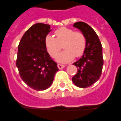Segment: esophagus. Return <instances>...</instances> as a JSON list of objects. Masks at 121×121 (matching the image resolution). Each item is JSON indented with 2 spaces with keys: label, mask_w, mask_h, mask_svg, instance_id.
Listing matches in <instances>:
<instances>
[{
  "label": "esophagus",
  "mask_w": 121,
  "mask_h": 121,
  "mask_svg": "<svg viewBox=\"0 0 121 121\" xmlns=\"http://www.w3.org/2000/svg\"><path fill=\"white\" fill-rule=\"evenodd\" d=\"M57 66H58V68H59V69H62V68H64L65 67V65H60V64H58V65H57Z\"/></svg>",
  "instance_id": "obj_1"
}]
</instances>
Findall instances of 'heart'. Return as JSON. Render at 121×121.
Segmentation results:
<instances>
[{"mask_svg":"<svg viewBox=\"0 0 121 121\" xmlns=\"http://www.w3.org/2000/svg\"><path fill=\"white\" fill-rule=\"evenodd\" d=\"M55 38L48 35L45 38V45L49 54L55 57L62 47L65 50L56 56L57 61L68 62L83 55L86 46V39L83 32L73 29L61 27L55 32Z\"/></svg>","mask_w":121,"mask_h":121,"instance_id":"1","label":"heart"}]
</instances>
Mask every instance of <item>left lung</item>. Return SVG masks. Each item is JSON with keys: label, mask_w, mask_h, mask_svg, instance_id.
Wrapping results in <instances>:
<instances>
[{"label": "left lung", "mask_w": 121, "mask_h": 121, "mask_svg": "<svg viewBox=\"0 0 121 121\" xmlns=\"http://www.w3.org/2000/svg\"><path fill=\"white\" fill-rule=\"evenodd\" d=\"M81 30L86 39V46L83 55L73 65L78 68L72 81L78 87L91 86L100 79L104 65L102 46L96 33L88 24L77 22L73 25Z\"/></svg>", "instance_id": "left-lung-1"}]
</instances>
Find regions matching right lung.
Returning a JSON list of instances; mask_svg holds the SVG:
<instances>
[{
  "mask_svg": "<svg viewBox=\"0 0 121 121\" xmlns=\"http://www.w3.org/2000/svg\"><path fill=\"white\" fill-rule=\"evenodd\" d=\"M50 31L49 25L35 24L25 32L18 45L16 66L20 77L36 91L49 88L59 70L45 45V38Z\"/></svg>",
  "mask_w": 121,
  "mask_h": 121,
  "instance_id": "obj_1",
  "label": "right lung"
}]
</instances>
